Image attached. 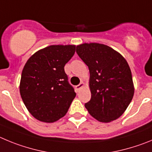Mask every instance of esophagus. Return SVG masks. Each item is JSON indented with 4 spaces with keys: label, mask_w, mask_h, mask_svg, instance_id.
<instances>
[{
    "label": "esophagus",
    "mask_w": 152,
    "mask_h": 152,
    "mask_svg": "<svg viewBox=\"0 0 152 152\" xmlns=\"http://www.w3.org/2000/svg\"><path fill=\"white\" fill-rule=\"evenodd\" d=\"M85 86V83H83V82H81V83H79V84L78 85V86H76V90H77V91H79V90H80V88H83V86Z\"/></svg>",
    "instance_id": "esophagus-1"
}]
</instances>
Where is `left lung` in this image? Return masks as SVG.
Masks as SVG:
<instances>
[{"instance_id":"obj_1","label":"left lung","mask_w":152,"mask_h":152,"mask_svg":"<svg viewBox=\"0 0 152 152\" xmlns=\"http://www.w3.org/2000/svg\"><path fill=\"white\" fill-rule=\"evenodd\" d=\"M76 53L88 66L91 97L85 107L97 120L109 123L122 115L134 95L129 64L120 53L103 44L85 43Z\"/></svg>"}]
</instances>
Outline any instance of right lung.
<instances>
[{
	"label": "right lung",
	"instance_id": "add662e5",
	"mask_svg": "<svg viewBox=\"0 0 152 152\" xmlns=\"http://www.w3.org/2000/svg\"><path fill=\"white\" fill-rule=\"evenodd\" d=\"M75 51V45H50L38 50L25 64L20 95L37 120L54 123L68 111L76 94L68 82L64 66Z\"/></svg>",
	"mask_w": 152,
	"mask_h": 152
}]
</instances>
